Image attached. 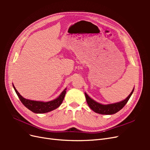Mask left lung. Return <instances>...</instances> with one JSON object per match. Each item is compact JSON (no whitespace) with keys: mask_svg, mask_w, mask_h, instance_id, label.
Segmentation results:
<instances>
[{"mask_svg":"<svg viewBox=\"0 0 150 150\" xmlns=\"http://www.w3.org/2000/svg\"><path fill=\"white\" fill-rule=\"evenodd\" d=\"M134 88H133L132 91L131 92L129 96L125 99H124V100L117 103L108 104H103L101 103H99L91 98L88 95L86 94V93H85L84 94L86 102H87L88 106L93 111H94L96 113H99V114L109 115L115 114V113L120 111L121 109L125 106V104L128 101L130 97L131 96V95H132L134 91Z\"/></svg>","mask_w":150,"mask_h":150,"instance_id":"8db88e82","label":"left lung"}]
</instances>
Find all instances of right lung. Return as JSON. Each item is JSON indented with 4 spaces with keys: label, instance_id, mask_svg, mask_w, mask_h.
Wrapping results in <instances>:
<instances>
[{
    "label": "right lung",
    "instance_id": "obj_1",
    "mask_svg": "<svg viewBox=\"0 0 150 150\" xmlns=\"http://www.w3.org/2000/svg\"><path fill=\"white\" fill-rule=\"evenodd\" d=\"M13 87L14 89L16 94H17L18 97L22 103L24 105L29 109V110L33 111L34 113H39V114H42V113H46L48 112L51 111L56 110V108L59 107V106L62 104L63 99L64 98L65 94L66 93V88L61 93V94L57 98H56L54 100L47 101V102H44V101H34V100H30V99H25L22 97L19 93L17 91L16 89L15 86L13 84Z\"/></svg>",
    "mask_w": 150,
    "mask_h": 150
}]
</instances>
